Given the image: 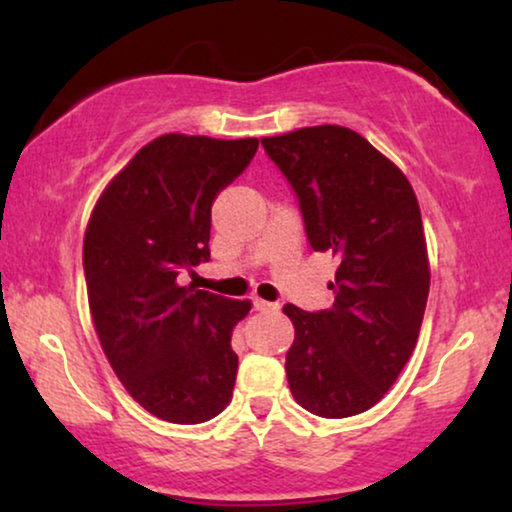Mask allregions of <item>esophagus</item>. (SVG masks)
Segmentation results:
<instances>
[{
  "instance_id": "34e87169",
  "label": "esophagus",
  "mask_w": 512,
  "mask_h": 512,
  "mask_svg": "<svg viewBox=\"0 0 512 512\" xmlns=\"http://www.w3.org/2000/svg\"><path fill=\"white\" fill-rule=\"evenodd\" d=\"M254 310L256 312H277L279 310V303H270V300L254 298Z\"/></svg>"
}]
</instances>
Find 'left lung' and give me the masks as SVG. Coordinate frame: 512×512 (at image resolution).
I'll list each match as a JSON object with an SVG mask.
<instances>
[{
    "instance_id": "1",
    "label": "left lung",
    "mask_w": 512,
    "mask_h": 512,
    "mask_svg": "<svg viewBox=\"0 0 512 512\" xmlns=\"http://www.w3.org/2000/svg\"><path fill=\"white\" fill-rule=\"evenodd\" d=\"M298 195L314 251L338 256L333 307L284 305L296 340L286 377L298 405L342 419L373 408L408 363L422 328L431 270L417 195L368 139L342 125L263 137Z\"/></svg>"
}]
</instances>
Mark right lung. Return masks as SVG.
I'll list each match as a JSON object with an SVG mask.
<instances>
[{
  "label": "right lung",
  "instance_id": "1",
  "mask_svg": "<svg viewBox=\"0 0 512 512\" xmlns=\"http://www.w3.org/2000/svg\"><path fill=\"white\" fill-rule=\"evenodd\" d=\"M256 149L254 137H156L90 214L83 272L97 338L128 394L165 422H207L233 398L230 335L251 303L179 286L177 277L209 261L216 195Z\"/></svg>",
  "mask_w": 512,
  "mask_h": 512
}]
</instances>
